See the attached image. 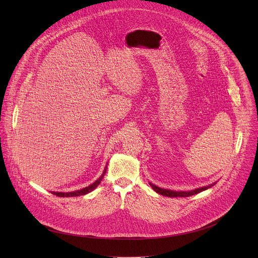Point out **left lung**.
I'll list each match as a JSON object with an SVG mask.
<instances>
[{"instance_id": "left-lung-1", "label": "left lung", "mask_w": 258, "mask_h": 258, "mask_svg": "<svg viewBox=\"0 0 258 258\" xmlns=\"http://www.w3.org/2000/svg\"><path fill=\"white\" fill-rule=\"evenodd\" d=\"M149 183H150V186L152 187V189H153L156 193H158V194H160V195H162V196H167V197H189V196L198 194V193H200V192H202V191H205V190L211 188L212 186L215 185L216 181L213 182V183H210L209 186L197 188V189L191 190V191H172V190H167V189H162V188H160V187H157V186L153 185L152 182H149Z\"/></svg>"}]
</instances>
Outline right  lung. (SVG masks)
<instances>
[{
	"mask_svg": "<svg viewBox=\"0 0 258 258\" xmlns=\"http://www.w3.org/2000/svg\"><path fill=\"white\" fill-rule=\"evenodd\" d=\"M106 170H107V166H105L103 173L101 174V176L97 180H95L93 183H91L90 186H88V187H86L84 189H81V190H78V191H73V192H51V193L56 195V196H59V197H77V196L86 195V194L94 191L98 187V185L101 182V180H102Z\"/></svg>",
	"mask_w": 258,
	"mask_h": 258,
	"instance_id": "right-lung-1",
	"label": "right lung"
}]
</instances>
